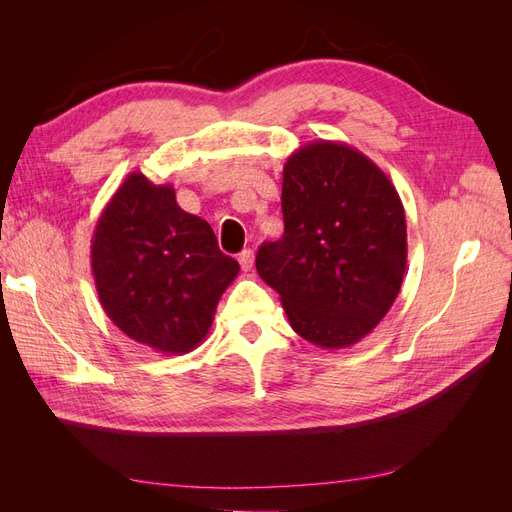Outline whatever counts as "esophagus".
<instances>
[{"mask_svg": "<svg viewBox=\"0 0 512 512\" xmlns=\"http://www.w3.org/2000/svg\"><path fill=\"white\" fill-rule=\"evenodd\" d=\"M239 265L243 271H250L254 267V252L252 250H243L239 254Z\"/></svg>", "mask_w": 512, "mask_h": 512, "instance_id": "1", "label": "esophagus"}]
</instances>
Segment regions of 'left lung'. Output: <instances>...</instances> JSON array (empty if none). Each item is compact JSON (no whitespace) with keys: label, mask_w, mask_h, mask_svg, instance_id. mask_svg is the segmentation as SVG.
I'll list each match as a JSON object with an SVG mask.
<instances>
[{"label":"left lung","mask_w":512,"mask_h":512,"mask_svg":"<svg viewBox=\"0 0 512 512\" xmlns=\"http://www.w3.org/2000/svg\"><path fill=\"white\" fill-rule=\"evenodd\" d=\"M282 239L256 271L280 294L294 333L346 348L374 331L404 282L406 213L391 179L346 143L314 141L284 164Z\"/></svg>","instance_id":"left-lung-1"}]
</instances>
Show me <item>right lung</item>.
Listing matches in <instances>:
<instances>
[{
    "instance_id": "right-lung-1",
    "label": "right lung",
    "mask_w": 512,
    "mask_h": 512,
    "mask_svg": "<svg viewBox=\"0 0 512 512\" xmlns=\"http://www.w3.org/2000/svg\"><path fill=\"white\" fill-rule=\"evenodd\" d=\"M91 271L115 327L158 352L183 354L207 337L239 262L220 252L203 218L177 205L173 185L130 173L98 218Z\"/></svg>"
}]
</instances>
